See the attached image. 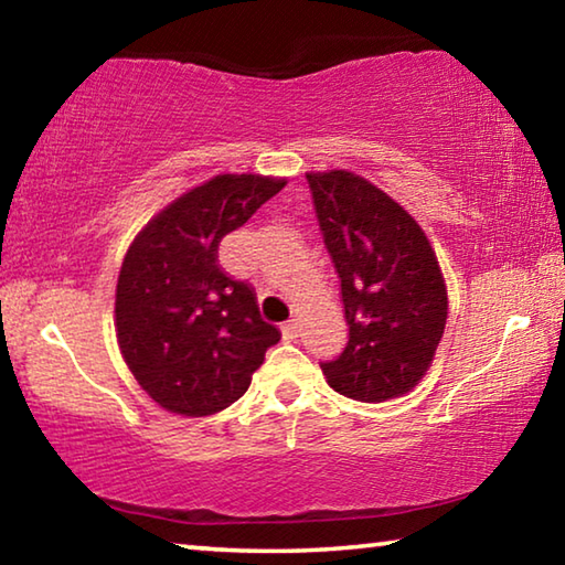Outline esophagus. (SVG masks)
I'll use <instances>...</instances> for the list:
<instances>
[{
  "instance_id": "esophagus-1",
  "label": "esophagus",
  "mask_w": 565,
  "mask_h": 565,
  "mask_svg": "<svg viewBox=\"0 0 565 565\" xmlns=\"http://www.w3.org/2000/svg\"><path fill=\"white\" fill-rule=\"evenodd\" d=\"M299 331H301V327H299V321L296 319H291V321H286L284 327H281V333H284V339H296L299 337Z\"/></svg>"
}]
</instances>
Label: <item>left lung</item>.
I'll return each mask as SVG.
<instances>
[{
	"label": "left lung",
	"instance_id": "left-lung-1",
	"mask_svg": "<svg viewBox=\"0 0 565 565\" xmlns=\"http://www.w3.org/2000/svg\"><path fill=\"white\" fill-rule=\"evenodd\" d=\"M341 279L349 341L321 371L341 396L381 404L408 394L431 366L448 299L426 234L404 206L351 171L306 174Z\"/></svg>",
	"mask_w": 565,
	"mask_h": 565
}]
</instances>
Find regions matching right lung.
Segmentation results:
<instances>
[{
  "label": "right lung",
  "mask_w": 565,
  "mask_h": 565,
  "mask_svg": "<svg viewBox=\"0 0 565 565\" xmlns=\"http://www.w3.org/2000/svg\"><path fill=\"white\" fill-rule=\"evenodd\" d=\"M284 184L256 174L209 179L151 218L124 256L114 306L121 356L171 414L232 406L281 339L262 319L254 286L222 269L218 244Z\"/></svg>",
  "instance_id": "right-lung-1"
}]
</instances>
